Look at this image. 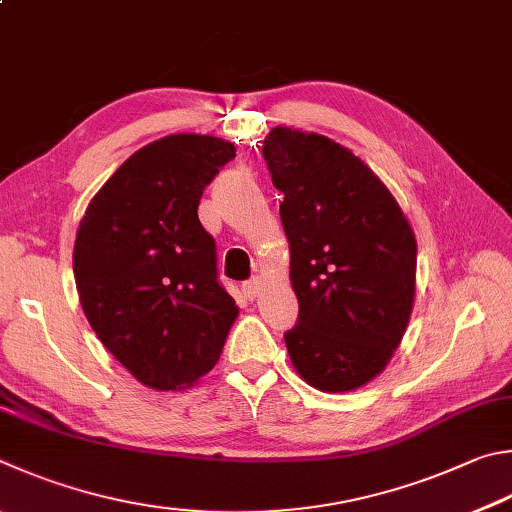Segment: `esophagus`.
I'll use <instances>...</instances> for the list:
<instances>
[{
  "instance_id": "obj_1",
  "label": "esophagus",
  "mask_w": 512,
  "mask_h": 512,
  "mask_svg": "<svg viewBox=\"0 0 512 512\" xmlns=\"http://www.w3.org/2000/svg\"><path fill=\"white\" fill-rule=\"evenodd\" d=\"M241 293H244L248 300H255L259 293V277H250L248 282L241 284Z\"/></svg>"
}]
</instances>
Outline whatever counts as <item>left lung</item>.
Wrapping results in <instances>:
<instances>
[{
    "instance_id": "left-lung-1",
    "label": "left lung",
    "mask_w": 512,
    "mask_h": 512,
    "mask_svg": "<svg viewBox=\"0 0 512 512\" xmlns=\"http://www.w3.org/2000/svg\"><path fill=\"white\" fill-rule=\"evenodd\" d=\"M262 154L284 194L300 304L288 356L315 389L351 392L385 369L410 322L414 232L383 181L327 136L275 127Z\"/></svg>"
}]
</instances>
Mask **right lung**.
<instances>
[{"label": "right lung", "instance_id": "right-lung-1", "mask_svg": "<svg viewBox=\"0 0 512 512\" xmlns=\"http://www.w3.org/2000/svg\"><path fill=\"white\" fill-rule=\"evenodd\" d=\"M235 145L172 134L109 176L80 221L73 275L91 329L136 380L185 389L217 365L239 309L199 199Z\"/></svg>", "mask_w": 512, "mask_h": 512}]
</instances>
